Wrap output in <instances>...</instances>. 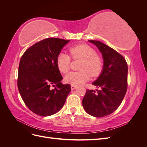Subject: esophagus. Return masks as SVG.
Masks as SVG:
<instances>
[{
	"instance_id": "obj_1",
	"label": "esophagus",
	"mask_w": 147,
	"mask_h": 147,
	"mask_svg": "<svg viewBox=\"0 0 147 147\" xmlns=\"http://www.w3.org/2000/svg\"><path fill=\"white\" fill-rule=\"evenodd\" d=\"M77 88V86H75V85H71V90H75V89Z\"/></svg>"
}]
</instances>
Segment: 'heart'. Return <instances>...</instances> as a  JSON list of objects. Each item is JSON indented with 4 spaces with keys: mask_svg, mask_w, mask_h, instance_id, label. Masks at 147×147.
Listing matches in <instances>:
<instances>
[{
    "mask_svg": "<svg viewBox=\"0 0 147 147\" xmlns=\"http://www.w3.org/2000/svg\"><path fill=\"white\" fill-rule=\"evenodd\" d=\"M70 54L74 59H82L80 71L72 72L66 75L65 81L75 86H80L88 81L91 77H97L102 72L104 60L96 53L95 50L86 44H79L69 48ZM71 57L67 53L61 52L56 58V64L61 73H67L70 68Z\"/></svg>",
    "mask_w": 147,
    "mask_h": 147,
    "instance_id": "b5f03b06",
    "label": "heart"
}]
</instances>
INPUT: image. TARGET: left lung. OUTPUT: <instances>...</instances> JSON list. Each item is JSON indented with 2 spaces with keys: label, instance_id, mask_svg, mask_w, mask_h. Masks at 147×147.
Returning <instances> with one entry per match:
<instances>
[{
  "label": "left lung",
  "instance_id": "8db88e82",
  "mask_svg": "<svg viewBox=\"0 0 147 147\" xmlns=\"http://www.w3.org/2000/svg\"><path fill=\"white\" fill-rule=\"evenodd\" d=\"M102 55L104 67L99 77L92 84L100 90H88L82 104L89 115L104 117L112 113L121 104L127 88V64L124 57L100 41L89 40Z\"/></svg>",
  "mask_w": 147,
  "mask_h": 147
}]
</instances>
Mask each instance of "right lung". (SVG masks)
<instances>
[{"mask_svg": "<svg viewBox=\"0 0 147 147\" xmlns=\"http://www.w3.org/2000/svg\"><path fill=\"white\" fill-rule=\"evenodd\" d=\"M69 41L43 39L29 48L20 59L17 83L20 95L29 109L41 117L58 112L70 92V84L61 82L63 77L56 64L57 55Z\"/></svg>", "mask_w": 147, "mask_h": 147, "instance_id": "1", "label": "right lung"}]
</instances>
